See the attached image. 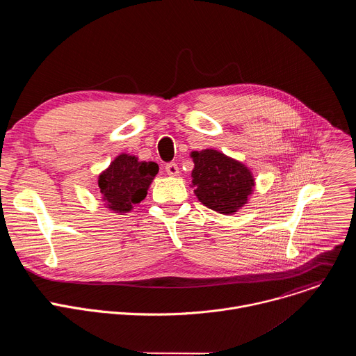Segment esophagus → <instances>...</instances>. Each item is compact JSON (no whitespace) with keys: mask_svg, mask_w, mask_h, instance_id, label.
<instances>
[{"mask_svg":"<svg viewBox=\"0 0 356 356\" xmlns=\"http://www.w3.org/2000/svg\"><path fill=\"white\" fill-rule=\"evenodd\" d=\"M166 172H168V175H170V176H177V175H179V166H177L176 163L170 162V163L166 165Z\"/></svg>","mask_w":356,"mask_h":356,"instance_id":"obj_1","label":"esophagus"}]
</instances>
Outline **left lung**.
<instances>
[{"instance_id": "obj_1", "label": "left lung", "mask_w": 356, "mask_h": 356, "mask_svg": "<svg viewBox=\"0 0 356 356\" xmlns=\"http://www.w3.org/2000/svg\"><path fill=\"white\" fill-rule=\"evenodd\" d=\"M194 193L206 207L232 214L242 207L253 187L249 169L214 149L193 152Z\"/></svg>"}]
</instances>
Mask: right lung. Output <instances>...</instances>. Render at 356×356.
Instances as JSON below:
<instances>
[{"label": "right lung", "mask_w": 356, "mask_h": 356, "mask_svg": "<svg viewBox=\"0 0 356 356\" xmlns=\"http://www.w3.org/2000/svg\"><path fill=\"white\" fill-rule=\"evenodd\" d=\"M158 172L159 166L155 162H139L135 156L122 154L99 175V193L108 202V209L128 213L146 197L149 184Z\"/></svg>", "instance_id": "add662e5"}]
</instances>
